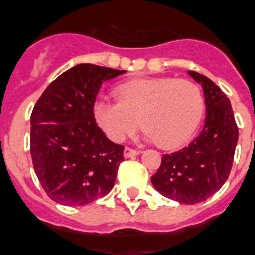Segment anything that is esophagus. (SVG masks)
<instances>
[{
    "mask_svg": "<svg viewBox=\"0 0 255 255\" xmlns=\"http://www.w3.org/2000/svg\"><path fill=\"white\" fill-rule=\"evenodd\" d=\"M137 154H139V150H137V149H131L129 148V146H126V148L124 149V157H125V158H130V157H134L137 156Z\"/></svg>",
    "mask_w": 255,
    "mask_h": 255,
    "instance_id": "34e87169",
    "label": "esophagus"
}]
</instances>
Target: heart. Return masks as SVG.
<instances>
[{
	"label": "heart",
	"instance_id": "heart-1",
	"mask_svg": "<svg viewBox=\"0 0 255 255\" xmlns=\"http://www.w3.org/2000/svg\"><path fill=\"white\" fill-rule=\"evenodd\" d=\"M117 102L98 99L94 114L98 125L116 142L137 125L160 148H176L193 134L204 112L198 84L187 79L133 80L116 90Z\"/></svg>",
	"mask_w": 255,
	"mask_h": 255
}]
</instances>
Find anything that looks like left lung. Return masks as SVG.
Wrapping results in <instances>:
<instances>
[{
	"label": "left lung",
	"instance_id": "1",
	"mask_svg": "<svg viewBox=\"0 0 255 255\" xmlns=\"http://www.w3.org/2000/svg\"><path fill=\"white\" fill-rule=\"evenodd\" d=\"M188 74L204 90L207 105L204 126L188 146L162 154L152 184L165 198L196 204L207 200L229 179L238 142V126L226 94L207 76L195 71Z\"/></svg>",
	"mask_w": 255,
	"mask_h": 255
}]
</instances>
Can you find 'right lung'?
<instances>
[{
  "mask_svg": "<svg viewBox=\"0 0 255 255\" xmlns=\"http://www.w3.org/2000/svg\"><path fill=\"white\" fill-rule=\"evenodd\" d=\"M125 74L94 64L72 67L48 86L30 116L34 173L49 198L84 206L112 191L124 146L103 134L94 103L103 82Z\"/></svg>",
  "mask_w": 255,
  "mask_h": 255,
  "instance_id": "obj_1",
  "label": "right lung"
}]
</instances>
